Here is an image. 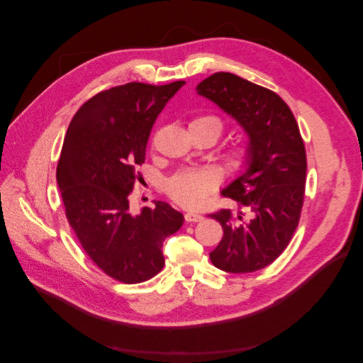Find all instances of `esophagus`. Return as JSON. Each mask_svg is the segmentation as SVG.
I'll use <instances>...</instances> for the list:
<instances>
[{
	"instance_id": "1",
	"label": "esophagus",
	"mask_w": 363,
	"mask_h": 363,
	"mask_svg": "<svg viewBox=\"0 0 363 363\" xmlns=\"http://www.w3.org/2000/svg\"><path fill=\"white\" fill-rule=\"evenodd\" d=\"M184 219H186V223H200V221H203L204 216H203V215H200V213L188 212V213L184 215Z\"/></svg>"
}]
</instances>
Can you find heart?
Wrapping results in <instances>:
<instances>
[{
    "label": "heart",
    "instance_id": "1",
    "mask_svg": "<svg viewBox=\"0 0 363 363\" xmlns=\"http://www.w3.org/2000/svg\"><path fill=\"white\" fill-rule=\"evenodd\" d=\"M191 124H201L212 127L216 138L223 133V121L215 115H203L195 118ZM225 164L232 171H244L251 160V150L245 144L235 145L230 148L225 155ZM218 184L216 175L211 171L189 169L183 171L167 183V191L171 199L184 207H201L206 204L208 195H211Z\"/></svg>",
    "mask_w": 363,
    "mask_h": 363
}]
</instances>
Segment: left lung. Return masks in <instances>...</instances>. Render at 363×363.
Wrapping results in <instances>:
<instances>
[{"mask_svg": "<svg viewBox=\"0 0 363 363\" xmlns=\"http://www.w3.org/2000/svg\"><path fill=\"white\" fill-rule=\"evenodd\" d=\"M196 92L238 121L251 150L248 167L223 189L239 208L208 215L224 230L211 260L225 272L259 271L281 255L300 221L307 162L298 124L276 92L235 74L207 77Z\"/></svg>", "mask_w": 363, "mask_h": 363, "instance_id": "left-lung-1", "label": "left lung"}]
</instances>
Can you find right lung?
I'll return each mask as SVG.
<instances>
[{"label": "right lung", "mask_w": 363, "mask_h": 363, "mask_svg": "<svg viewBox=\"0 0 363 363\" xmlns=\"http://www.w3.org/2000/svg\"><path fill=\"white\" fill-rule=\"evenodd\" d=\"M183 84L133 82L103 91L79 108L65 136L56 177L68 223L86 255L118 281L140 283L160 272L163 240L184 221L163 201L139 215L128 207L151 128Z\"/></svg>", "instance_id": "add662e5"}]
</instances>
